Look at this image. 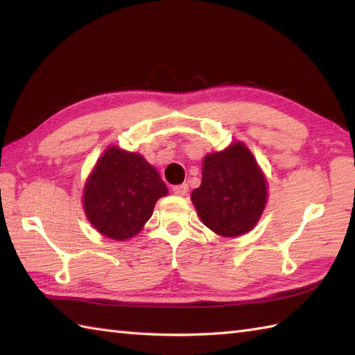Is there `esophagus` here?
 Returning <instances> with one entry per match:
<instances>
[{
    "label": "esophagus",
    "instance_id": "1",
    "mask_svg": "<svg viewBox=\"0 0 355 355\" xmlns=\"http://www.w3.org/2000/svg\"><path fill=\"white\" fill-rule=\"evenodd\" d=\"M187 191H189V186H187L186 183H183V184H177V186H173V187H172V192L175 193V195H180V197H183V195H186V193H187Z\"/></svg>",
    "mask_w": 355,
    "mask_h": 355
}]
</instances>
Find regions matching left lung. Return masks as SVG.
Wrapping results in <instances>:
<instances>
[{
	"instance_id": "obj_1",
	"label": "left lung",
	"mask_w": 355,
	"mask_h": 355,
	"mask_svg": "<svg viewBox=\"0 0 355 355\" xmlns=\"http://www.w3.org/2000/svg\"><path fill=\"white\" fill-rule=\"evenodd\" d=\"M191 198L210 230L239 236L254 227L266 209L267 180L248 148L235 141L221 153L206 155L201 186Z\"/></svg>"
}]
</instances>
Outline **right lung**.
<instances>
[{"label": "right lung", "mask_w": 355, "mask_h": 355, "mask_svg": "<svg viewBox=\"0 0 355 355\" xmlns=\"http://www.w3.org/2000/svg\"><path fill=\"white\" fill-rule=\"evenodd\" d=\"M166 193L168 187L145 158L111 146L87 180L85 215L103 236L123 241L137 235Z\"/></svg>", "instance_id": "right-lung-1"}]
</instances>
